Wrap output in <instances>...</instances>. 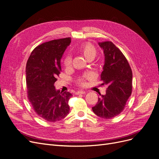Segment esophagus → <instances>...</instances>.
<instances>
[{"label": "esophagus", "instance_id": "obj_1", "mask_svg": "<svg viewBox=\"0 0 159 159\" xmlns=\"http://www.w3.org/2000/svg\"><path fill=\"white\" fill-rule=\"evenodd\" d=\"M75 93H76L77 95H80V94H84V93H85V91H82V90H80V91H76Z\"/></svg>", "mask_w": 159, "mask_h": 159}]
</instances>
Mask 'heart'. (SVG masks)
<instances>
[{
	"mask_svg": "<svg viewBox=\"0 0 159 159\" xmlns=\"http://www.w3.org/2000/svg\"><path fill=\"white\" fill-rule=\"evenodd\" d=\"M78 51L83 54L87 60H93L97 56L98 51L96 48L91 44L89 42L84 43L81 44L78 48ZM71 61V57L70 56H67L64 60V65L66 67H68ZM89 79V76L88 75H84L78 78L76 80V83L78 85L81 86H84L86 84V81Z\"/></svg>",
	"mask_w": 159,
	"mask_h": 159,
	"instance_id": "1",
	"label": "heart"
}]
</instances>
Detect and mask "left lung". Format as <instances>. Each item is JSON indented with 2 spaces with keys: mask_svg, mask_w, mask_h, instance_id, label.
<instances>
[{
  "mask_svg": "<svg viewBox=\"0 0 159 159\" xmlns=\"http://www.w3.org/2000/svg\"><path fill=\"white\" fill-rule=\"evenodd\" d=\"M103 50L105 64L101 74L100 86L106 85V94L101 95L92 107L93 113L103 119H111L121 113L132 93L133 74L121 51L111 42H99Z\"/></svg>",
  "mask_w": 159,
  "mask_h": 159,
  "instance_id": "left-lung-1",
  "label": "left lung"
}]
</instances>
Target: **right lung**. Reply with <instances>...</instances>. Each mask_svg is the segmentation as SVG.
I'll return each instance as SVG.
<instances>
[{
  "instance_id": "obj_1",
  "label": "right lung",
  "mask_w": 159,
  "mask_h": 159,
  "mask_svg": "<svg viewBox=\"0 0 159 159\" xmlns=\"http://www.w3.org/2000/svg\"><path fill=\"white\" fill-rule=\"evenodd\" d=\"M70 43V37L43 43L34 49L26 63L28 100L38 116L49 122L60 121L69 113L72 95L56 90L54 83L61 71L60 60Z\"/></svg>"
}]
</instances>
